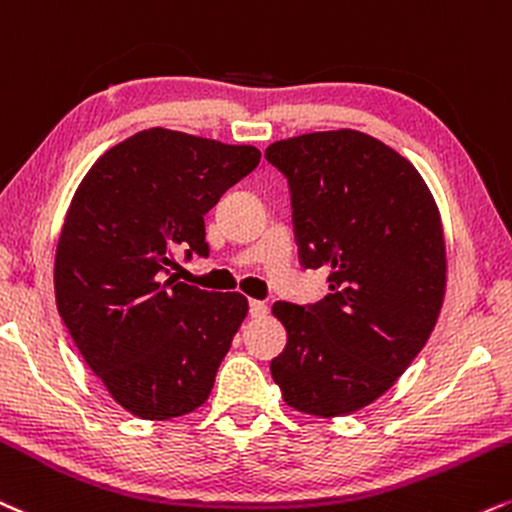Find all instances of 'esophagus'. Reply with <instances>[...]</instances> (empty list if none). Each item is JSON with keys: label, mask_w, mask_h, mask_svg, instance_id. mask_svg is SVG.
<instances>
[{"label": "esophagus", "mask_w": 512, "mask_h": 512, "mask_svg": "<svg viewBox=\"0 0 512 512\" xmlns=\"http://www.w3.org/2000/svg\"><path fill=\"white\" fill-rule=\"evenodd\" d=\"M267 315H269V307L267 305L260 303V300H250V317L262 319V317H267Z\"/></svg>", "instance_id": "1"}]
</instances>
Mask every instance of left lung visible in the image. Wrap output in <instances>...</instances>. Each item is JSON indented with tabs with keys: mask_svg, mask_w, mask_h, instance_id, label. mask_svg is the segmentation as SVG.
I'll return each instance as SVG.
<instances>
[{
	"mask_svg": "<svg viewBox=\"0 0 512 512\" xmlns=\"http://www.w3.org/2000/svg\"><path fill=\"white\" fill-rule=\"evenodd\" d=\"M264 157L291 186L300 260L331 269L322 303H274L288 346L272 377L298 412L350 415L432 336L448 269L439 207L408 159L353 128L276 140Z\"/></svg>",
	"mask_w": 512,
	"mask_h": 512,
	"instance_id": "obj_1",
	"label": "left lung"
}]
</instances>
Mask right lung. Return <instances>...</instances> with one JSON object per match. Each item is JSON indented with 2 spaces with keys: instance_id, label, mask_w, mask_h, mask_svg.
Listing matches in <instances>:
<instances>
[{
  "instance_id": "add662e5",
  "label": "right lung",
  "mask_w": 512,
  "mask_h": 512,
  "mask_svg": "<svg viewBox=\"0 0 512 512\" xmlns=\"http://www.w3.org/2000/svg\"><path fill=\"white\" fill-rule=\"evenodd\" d=\"M255 145L147 128L78 183L54 255V298L109 396L140 420L205 405L248 298L166 279L176 252L207 255L205 214L260 164Z\"/></svg>"
}]
</instances>
